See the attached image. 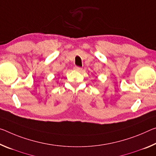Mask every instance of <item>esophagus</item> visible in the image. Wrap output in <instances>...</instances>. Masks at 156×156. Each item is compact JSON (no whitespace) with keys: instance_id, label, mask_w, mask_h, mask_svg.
<instances>
[{"instance_id":"esophagus-1","label":"esophagus","mask_w":156,"mask_h":156,"mask_svg":"<svg viewBox=\"0 0 156 156\" xmlns=\"http://www.w3.org/2000/svg\"><path fill=\"white\" fill-rule=\"evenodd\" d=\"M74 70L77 71H82V68L79 67V66H74Z\"/></svg>"}]
</instances>
